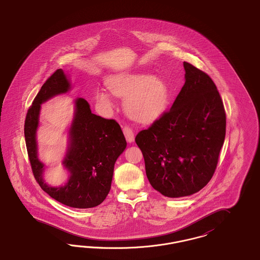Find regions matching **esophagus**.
Wrapping results in <instances>:
<instances>
[{
  "label": "esophagus",
  "instance_id": "esophagus-1",
  "mask_svg": "<svg viewBox=\"0 0 260 260\" xmlns=\"http://www.w3.org/2000/svg\"><path fill=\"white\" fill-rule=\"evenodd\" d=\"M123 132H124V135L127 142H133L135 140L134 132H133V129L128 125H124V127H123Z\"/></svg>",
  "mask_w": 260,
  "mask_h": 260
}]
</instances>
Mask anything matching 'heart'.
Masks as SVG:
<instances>
[{
    "label": "heart",
    "instance_id": "obj_1",
    "mask_svg": "<svg viewBox=\"0 0 260 260\" xmlns=\"http://www.w3.org/2000/svg\"><path fill=\"white\" fill-rule=\"evenodd\" d=\"M107 86L115 95L125 98V111L140 122L156 118L168 103L169 87L158 76L141 73L115 75L107 81ZM96 100L103 106L112 105L111 96L106 90H98Z\"/></svg>",
    "mask_w": 260,
    "mask_h": 260
}]
</instances>
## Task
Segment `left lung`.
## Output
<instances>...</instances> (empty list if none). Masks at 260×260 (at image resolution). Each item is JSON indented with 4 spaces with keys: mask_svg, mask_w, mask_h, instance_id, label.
Instances as JSON below:
<instances>
[{
    "mask_svg": "<svg viewBox=\"0 0 260 260\" xmlns=\"http://www.w3.org/2000/svg\"><path fill=\"white\" fill-rule=\"evenodd\" d=\"M183 66L185 84L172 108L136 136L150 184L170 198L192 195L210 182L226 133L213 81L188 62Z\"/></svg>",
    "mask_w": 260,
    "mask_h": 260,
    "instance_id": "1",
    "label": "left lung"
}]
</instances>
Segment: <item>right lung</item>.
Listing matches in <instances>:
<instances>
[{"instance_id": "add662e5", "label": "right lung", "mask_w": 260, "mask_h": 260, "mask_svg": "<svg viewBox=\"0 0 260 260\" xmlns=\"http://www.w3.org/2000/svg\"><path fill=\"white\" fill-rule=\"evenodd\" d=\"M69 89L70 83L61 69L46 81L26 114L25 142L32 172L41 188L65 206L88 209L99 206L107 197L114 165L124 152L126 141L115 120L92 114L87 100L76 99L74 120L69 132L70 144L62 162L70 177L64 186L47 185L43 180L44 164L37 156L36 132L41 104Z\"/></svg>"}]
</instances>
